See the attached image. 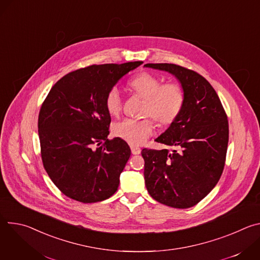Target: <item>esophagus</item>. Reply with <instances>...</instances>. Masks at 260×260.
Here are the masks:
<instances>
[{
  "mask_svg": "<svg viewBox=\"0 0 260 260\" xmlns=\"http://www.w3.org/2000/svg\"><path fill=\"white\" fill-rule=\"evenodd\" d=\"M131 150L133 154H140L141 153V148L137 146H131Z\"/></svg>",
  "mask_w": 260,
  "mask_h": 260,
  "instance_id": "obj_1",
  "label": "esophagus"
}]
</instances>
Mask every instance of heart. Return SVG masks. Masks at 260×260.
Here are the masks:
<instances>
[{
  "label": "heart",
  "mask_w": 260,
  "mask_h": 260,
  "mask_svg": "<svg viewBox=\"0 0 260 260\" xmlns=\"http://www.w3.org/2000/svg\"><path fill=\"white\" fill-rule=\"evenodd\" d=\"M129 89L144 99L141 115L152 117L159 125H171L181 114L186 101L184 88L177 82L162 83L155 74L143 72L128 81ZM105 106L110 115L116 116L122 110V96L117 86L111 87L105 98ZM151 118H124L112 126L114 137L129 145H142L154 133Z\"/></svg>",
  "instance_id": "heart-1"
}]
</instances>
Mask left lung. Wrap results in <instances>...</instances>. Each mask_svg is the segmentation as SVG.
<instances>
[{"label": "left lung", "instance_id": "8db88e82", "mask_svg": "<svg viewBox=\"0 0 260 260\" xmlns=\"http://www.w3.org/2000/svg\"><path fill=\"white\" fill-rule=\"evenodd\" d=\"M145 67L173 74L186 95L179 117L155 139L174 150H142L146 188L162 205L187 209L208 196L223 172L228 115L213 86L199 73L174 63Z\"/></svg>", "mask_w": 260, "mask_h": 260}]
</instances>
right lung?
<instances>
[{
  "label": "right lung",
  "mask_w": 260,
  "mask_h": 260,
  "mask_svg": "<svg viewBox=\"0 0 260 260\" xmlns=\"http://www.w3.org/2000/svg\"><path fill=\"white\" fill-rule=\"evenodd\" d=\"M142 61L92 64L70 72L44 100L38 118L41 157L55 186L68 198L91 204L112 197L131 149L108 139V90Z\"/></svg>",
  "instance_id": "add662e5"
}]
</instances>
